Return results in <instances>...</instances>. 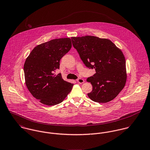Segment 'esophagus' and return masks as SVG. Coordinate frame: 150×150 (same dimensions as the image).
<instances>
[{
    "mask_svg": "<svg viewBox=\"0 0 150 150\" xmlns=\"http://www.w3.org/2000/svg\"><path fill=\"white\" fill-rule=\"evenodd\" d=\"M77 82L79 83H83L84 82V79H82V78H79V79H77Z\"/></svg>",
    "mask_w": 150,
    "mask_h": 150,
    "instance_id": "obj_1",
    "label": "esophagus"
}]
</instances>
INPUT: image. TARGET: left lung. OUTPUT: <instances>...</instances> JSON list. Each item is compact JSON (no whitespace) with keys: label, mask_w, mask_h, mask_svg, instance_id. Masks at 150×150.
I'll list each match as a JSON object with an SVG mask.
<instances>
[{"label":"left lung","mask_w":150,"mask_h":150,"mask_svg":"<svg viewBox=\"0 0 150 150\" xmlns=\"http://www.w3.org/2000/svg\"><path fill=\"white\" fill-rule=\"evenodd\" d=\"M71 40L85 66L96 72L87 79L93 86L88 97L98 103L115 98L124 87L127 77L122 51L110 40L96 36L72 37Z\"/></svg>","instance_id":"1"}]
</instances>
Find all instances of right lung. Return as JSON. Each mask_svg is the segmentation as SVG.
Returning <instances> with one entry per match:
<instances>
[{
	"label": "right lung",
	"instance_id": "add662e5",
	"mask_svg": "<svg viewBox=\"0 0 150 150\" xmlns=\"http://www.w3.org/2000/svg\"><path fill=\"white\" fill-rule=\"evenodd\" d=\"M72 47L69 38L52 40L35 47L26 59L23 70L26 85L35 98L46 105L61 103L71 92L74 84L66 82L59 69L60 59Z\"/></svg>",
	"mask_w": 150,
	"mask_h": 150
}]
</instances>
